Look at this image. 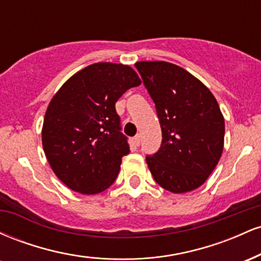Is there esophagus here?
<instances>
[{
	"mask_svg": "<svg viewBox=\"0 0 261 261\" xmlns=\"http://www.w3.org/2000/svg\"><path fill=\"white\" fill-rule=\"evenodd\" d=\"M134 140H135V143H136V146H140V143H141V135L137 134L136 136L134 137Z\"/></svg>",
	"mask_w": 261,
	"mask_h": 261,
	"instance_id": "1",
	"label": "esophagus"
}]
</instances>
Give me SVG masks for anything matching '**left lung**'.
<instances>
[{
  "label": "left lung",
  "instance_id": "left-lung-1",
  "mask_svg": "<svg viewBox=\"0 0 261 261\" xmlns=\"http://www.w3.org/2000/svg\"><path fill=\"white\" fill-rule=\"evenodd\" d=\"M154 101L161 147L146 155L155 182L174 194L195 190L217 166L223 151L224 119L205 85L166 61L135 64Z\"/></svg>",
  "mask_w": 261,
  "mask_h": 261
}]
</instances>
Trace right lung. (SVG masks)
<instances>
[{
  "mask_svg": "<svg viewBox=\"0 0 261 261\" xmlns=\"http://www.w3.org/2000/svg\"><path fill=\"white\" fill-rule=\"evenodd\" d=\"M141 85L130 66L98 62L73 74L45 113L43 148L56 176L77 193L107 190L130 152L115 103Z\"/></svg>",
  "mask_w": 261,
  "mask_h": 261,
  "instance_id": "right-lung-1",
  "label": "right lung"
}]
</instances>
